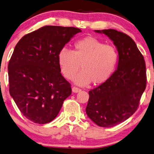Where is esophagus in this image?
I'll list each match as a JSON object with an SVG mask.
<instances>
[{
	"label": "esophagus",
	"mask_w": 154,
	"mask_h": 154,
	"mask_svg": "<svg viewBox=\"0 0 154 154\" xmlns=\"http://www.w3.org/2000/svg\"><path fill=\"white\" fill-rule=\"evenodd\" d=\"M72 90V92H75V93H76V92H78L79 91H81V89L77 88V87H73Z\"/></svg>",
	"instance_id": "34e87169"
}]
</instances>
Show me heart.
I'll list each match as a JSON object with an SVG mask.
<instances>
[{"label": "heart", "mask_w": 154, "mask_h": 154, "mask_svg": "<svg viewBox=\"0 0 154 154\" xmlns=\"http://www.w3.org/2000/svg\"><path fill=\"white\" fill-rule=\"evenodd\" d=\"M119 54L114 46L105 44L97 38L88 36L74 44L73 50L61 49L58 64L64 77L72 79L82 69L75 82L80 85L106 82L117 67Z\"/></svg>", "instance_id": "b5f03b06"}]
</instances>
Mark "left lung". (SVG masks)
I'll return each instance as SVG.
<instances>
[{"mask_svg":"<svg viewBox=\"0 0 154 154\" xmlns=\"http://www.w3.org/2000/svg\"><path fill=\"white\" fill-rule=\"evenodd\" d=\"M95 31L113 42L119 60L110 78L89 91L86 113L99 126L113 127L130 118L139 106L146 87V62L128 35L115 29Z\"/></svg>","mask_w":154,"mask_h":154,"instance_id":"8db88e82","label":"left lung"}]
</instances>
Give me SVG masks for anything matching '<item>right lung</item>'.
Here are the masks:
<instances>
[{"label": "right lung", "mask_w": 154, "mask_h": 154, "mask_svg": "<svg viewBox=\"0 0 154 154\" xmlns=\"http://www.w3.org/2000/svg\"><path fill=\"white\" fill-rule=\"evenodd\" d=\"M78 28L44 26L23 36L9 61V92L21 113L35 123L57 117L72 94L70 83L60 73L58 54Z\"/></svg>", "instance_id": "obj_1"}]
</instances>
